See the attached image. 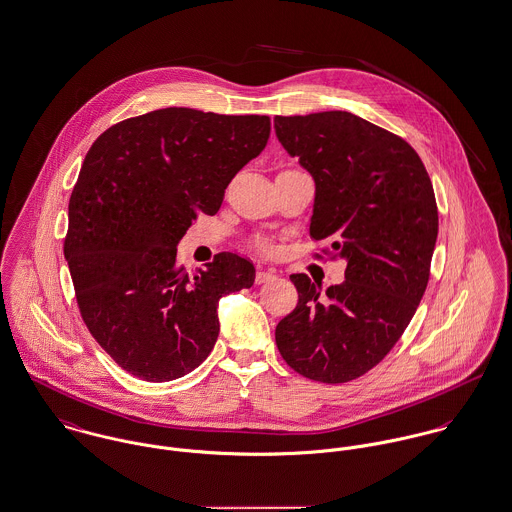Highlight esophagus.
<instances>
[{
  "instance_id": "1",
  "label": "esophagus",
  "mask_w": 512,
  "mask_h": 512,
  "mask_svg": "<svg viewBox=\"0 0 512 512\" xmlns=\"http://www.w3.org/2000/svg\"><path fill=\"white\" fill-rule=\"evenodd\" d=\"M274 278H276V274L272 270H258L256 283H268V281H272Z\"/></svg>"
}]
</instances>
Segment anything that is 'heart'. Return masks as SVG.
<instances>
[{
    "label": "heart",
    "instance_id": "b5f03b06",
    "mask_svg": "<svg viewBox=\"0 0 512 512\" xmlns=\"http://www.w3.org/2000/svg\"><path fill=\"white\" fill-rule=\"evenodd\" d=\"M258 246H260V248H262V250H268V244H266V242H260V244H258Z\"/></svg>",
    "mask_w": 512,
    "mask_h": 512
}]
</instances>
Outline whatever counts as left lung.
I'll list each match as a JSON object with an SVG mask.
<instances>
[{"label": "left lung", "mask_w": 512, "mask_h": 512, "mask_svg": "<svg viewBox=\"0 0 512 512\" xmlns=\"http://www.w3.org/2000/svg\"><path fill=\"white\" fill-rule=\"evenodd\" d=\"M283 148L315 180L311 236L330 238L344 281L321 293L289 276L297 307L276 326L281 358L323 383L377 366L411 323L438 236L432 182L407 140L348 111L274 119Z\"/></svg>", "instance_id": "1"}]
</instances>
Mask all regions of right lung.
Listing matches in <instances>:
<instances>
[{
  "label": "right lung",
  "mask_w": 512,
  "mask_h": 512,
  "mask_svg": "<svg viewBox=\"0 0 512 512\" xmlns=\"http://www.w3.org/2000/svg\"><path fill=\"white\" fill-rule=\"evenodd\" d=\"M268 139V115L166 107L109 127L88 150L64 256L84 323L125 372L152 383L193 372L217 342L219 299L252 287L250 260L221 252L187 274L176 246Z\"/></svg>",
  "instance_id": "obj_1"
}]
</instances>
